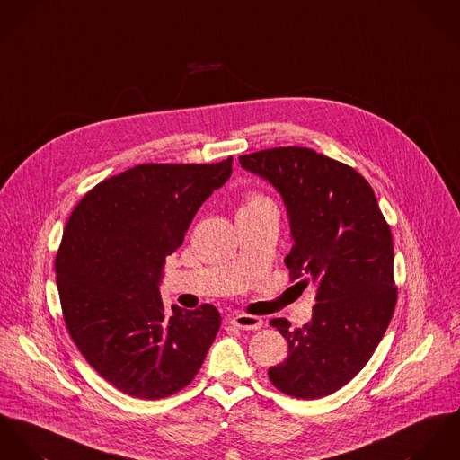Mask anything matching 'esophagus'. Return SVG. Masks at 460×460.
Returning <instances> with one entry per match:
<instances>
[{
	"label": "esophagus",
	"instance_id": "obj_1",
	"mask_svg": "<svg viewBox=\"0 0 460 460\" xmlns=\"http://www.w3.org/2000/svg\"><path fill=\"white\" fill-rule=\"evenodd\" d=\"M231 324L240 330H259L262 326V319L249 314H236L231 317Z\"/></svg>",
	"mask_w": 460,
	"mask_h": 460
}]
</instances>
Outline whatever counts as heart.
Listing matches in <instances>:
<instances>
[{
	"instance_id": "b5f03b06",
	"label": "heart",
	"mask_w": 460,
	"mask_h": 460,
	"mask_svg": "<svg viewBox=\"0 0 460 460\" xmlns=\"http://www.w3.org/2000/svg\"><path fill=\"white\" fill-rule=\"evenodd\" d=\"M261 205H273L268 198H264V196H259V194H254V196H249L247 198V203L243 205V208H251V206H261Z\"/></svg>"
}]
</instances>
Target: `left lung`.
Instances as JSON below:
<instances>
[{"label":"left lung","mask_w":460,"mask_h":460,"mask_svg":"<svg viewBox=\"0 0 460 460\" xmlns=\"http://www.w3.org/2000/svg\"><path fill=\"white\" fill-rule=\"evenodd\" d=\"M240 164L280 192L295 242L284 259L291 282L315 288L310 323L293 330L284 317L270 321L289 344L270 381L296 399L326 397L365 367L392 321L390 226L368 181L326 155L288 146L242 155Z\"/></svg>","instance_id":"left-lung-1"}]
</instances>
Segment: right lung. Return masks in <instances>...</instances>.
<instances>
[{"label":"right lung","instance_id":"obj_1","mask_svg":"<svg viewBox=\"0 0 460 460\" xmlns=\"http://www.w3.org/2000/svg\"><path fill=\"white\" fill-rule=\"evenodd\" d=\"M231 171L233 156L141 164L103 180L68 217L54 261L66 330L86 361L130 397L183 390L217 337L215 306H172L167 315L158 282L165 257Z\"/></svg>","mask_w":460,"mask_h":460}]
</instances>
